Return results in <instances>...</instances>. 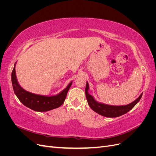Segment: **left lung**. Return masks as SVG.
Returning <instances> with one entry per match:
<instances>
[{"mask_svg": "<svg viewBox=\"0 0 156 156\" xmlns=\"http://www.w3.org/2000/svg\"><path fill=\"white\" fill-rule=\"evenodd\" d=\"M88 90L89 84L87 82L85 88V94L90 107L94 111L97 112L98 114L102 115L103 116L109 118L119 117L120 116L126 114L127 112H129L135 106L136 103L140 101L141 97L143 96L142 93L135 101L131 102L129 104H127L126 105H111L96 101L95 100V98H94V96H92L88 93Z\"/></svg>", "mask_w": 156, "mask_h": 156, "instance_id": "8db88e82", "label": "left lung"}]
</instances>
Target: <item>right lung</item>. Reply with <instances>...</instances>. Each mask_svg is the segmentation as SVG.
I'll use <instances>...</instances> for the list:
<instances>
[{"label": "right lung", "instance_id": "obj_1", "mask_svg": "<svg viewBox=\"0 0 156 156\" xmlns=\"http://www.w3.org/2000/svg\"><path fill=\"white\" fill-rule=\"evenodd\" d=\"M16 64L12 73V83L14 93L23 105L37 112H46L56 108L63 104L72 82H70L63 90L56 95L44 96L28 92L23 89L17 81L16 73Z\"/></svg>", "mask_w": 156, "mask_h": 156}]
</instances>
